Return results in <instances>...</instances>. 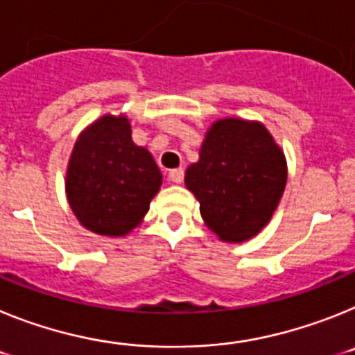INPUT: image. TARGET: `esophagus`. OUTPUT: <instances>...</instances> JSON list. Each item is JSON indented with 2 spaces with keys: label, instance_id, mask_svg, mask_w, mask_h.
<instances>
[{
  "label": "esophagus",
  "instance_id": "esophagus-1",
  "mask_svg": "<svg viewBox=\"0 0 355 355\" xmlns=\"http://www.w3.org/2000/svg\"><path fill=\"white\" fill-rule=\"evenodd\" d=\"M183 178H184L183 168H172V171L168 172V180H171L172 183H183Z\"/></svg>",
  "mask_w": 355,
  "mask_h": 355
}]
</instances>
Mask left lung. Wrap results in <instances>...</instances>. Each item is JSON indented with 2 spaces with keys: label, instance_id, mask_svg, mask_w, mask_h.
Wrapping results in <instances>:
<instances>
[{
  "label": "left lung",
  "instance_id": "obj_1",
  "mask_svg": "<svg viewBox=\"0 0 355 355\" xmlns=\"http://www.w3.org/2000/svg\"><path fill=\"white\" fill-rule=\"evenodd\" d=\"M286 180V156L270 131L238 117L213 122L199 162L184 172L205 224L227 243L250 240L270 222Z\"/></svg>",
  "mask_w": 355,
  "mask_h": 355
}]
</instances>
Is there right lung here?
Here are the masks:
<instances>
[{"mask_svg":"<svg viewBox=\"0 0 355 355\" xmlns=\"http://www.w3.org/2000/svg\"><path fill=\"white\" fill-rule=\"evenodd\" d=\"M162 181L153 155L131 139L130 119L106 114L78 135L65 172V196L85 229L121 238L142 224Z\"/></svg>","mask_w":355,"mask_h":355,"instance_id":"1","label":"right lung"}]
</instances>
